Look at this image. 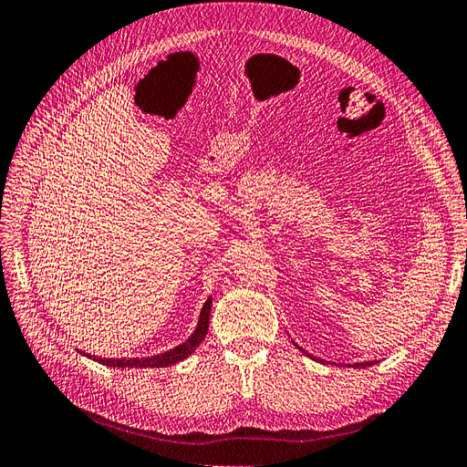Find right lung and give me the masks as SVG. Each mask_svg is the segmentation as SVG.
<instances>
[{"instance_id": "add662e5", "label": "right lung", "mask_w": 467, "mask_h": 467, "mask_svg": "<svg viewBox=\"0 0 467 467\" xmlns=\"http://www.w3.org/2000/svg\"><path fill=\"white\" fill-rule=\"evenodd\" d=\"M209 310L202 312V318L201 324L197 327V331L193 333V337L182 345L180 348H176L174 352L166 354V357L161 358H151V360H105L107 366H113V368H166V366H172L176 362H182L190 357V354L204 341V335L209 331Z\"/></svg>"}]
</instances>
